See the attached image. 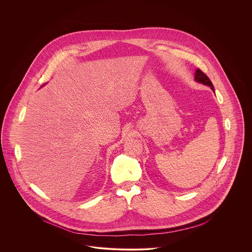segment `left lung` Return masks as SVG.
<instances>
[{"label":"left lung","mask_w":252,"mask_h":252,"mask_svg":"<svg viewBox=\"0 0 252 252\" xmlns=\"http://www.w3.org/2000/svg\"><path fill=\"white\" fill-rule=\"evenodd\" d=\"M194 78H195V80H196L197 82L202 83V84H204V85L210 86V87L212 88V90L215 92V88H214V85H213L212 81L210 80V78H209L204 72H202L201 70H199V69L196 70V72H195V77H194Z\"/></svg>","instance_id":"left-lung-1"}]
</instances>
